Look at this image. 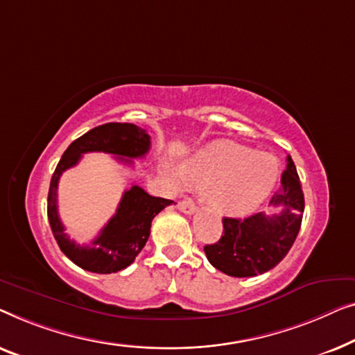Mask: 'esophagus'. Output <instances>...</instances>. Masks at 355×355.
<instances>
[{
	"label": "esophagus",
	"mask_w": 355,
	"mask_h": 355,
	"mask_svg": "<svg viewBox=\"0 0 355 355\" xmlns=\"http://www.w3.org/2000/svg\"><path fill=\"white\" fill-rule=\"evenodd\" d=\"M178 209L183 214H188V216H191V214H194V212L198 211L196 204H194L191 199H183V201H180L178 202Z\"/></svg>",
	"instance_id": "obj_1"
}]
</instances>
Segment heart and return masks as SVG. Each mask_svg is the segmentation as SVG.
Instances as JSON below:
<instances>
[{"mask_svg":"<svg viewBox=\"0 0 355 355\" xmlns=\"http://www.w3.org/2000/svg\"><path fill=\"white\" fill-rule=\"evenodd\" d=\"M178 172L187 183L209 188V202L218 214L246 216L270 196L279 164L268 153L217 139L184 159Z\"/></svg>","mask_w":355,"mask_h":355,"instance_id":"b5f03b06","label":"heart"}]
</instances>
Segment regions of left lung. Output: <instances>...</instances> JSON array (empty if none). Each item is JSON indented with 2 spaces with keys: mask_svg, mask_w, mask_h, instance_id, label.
<instances>
[{
  "mask_svg": "<svg viewBox=\"0 0 355 355\" xmlns=\"http://www.w3.org/2000/svg\"><path fill=\"white\" fill-rule=\"evenodd\" d=\"M282 187L273 194L272 206L282 211L272 216L259 212L248 218L223 217V234L206 244L207 261L230 277H256L278 266L286 256L301 228L304 193L293 159L288 156Z\"/></svg>",
  "mask_w": 355,
  "mask_h": 355,
  "instance_id": "8db88e82",
  "label": "left lung"
}]
</instances>
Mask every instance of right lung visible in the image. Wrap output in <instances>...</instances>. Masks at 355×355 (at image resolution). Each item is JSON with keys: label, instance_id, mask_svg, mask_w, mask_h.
I'll return each mask as SVG.
<instances>
[{"label": "right lung", "instance_id": "1", "mask_svg": "<svg viewBox=\"0 0 355 355\" xmlns=\"http://www.w3.org/2000/svg\"><path fill=\"white\" fill-rule=\"evenodd\" d=\"M151 148L146 130L133 123L111 122L94 127L62 154L51 177L48 193V220L61 251L83 270L93 273H116L127 268L146 244L153 218L173 201L154 198L138 184L123 193L114 217L106 223L89 246H80L66 234L58 214V183L62 172L77 166L85 153H107L119 161L132 164V159L144 157ZM128 159H125V157Z\"/></svg>", "mask_w": 355, "mask_h": 355}]
</instances>
